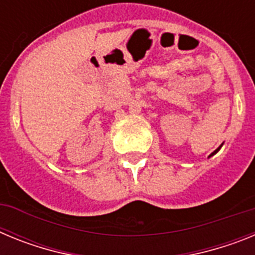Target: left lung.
<instances>
[{"instance_id":"8db88e82","label":"left lung","mask_w":255,"mask_h":255,"mask_svg":"<svg viewBox=\"0 0 255 255\" xmlns=\"http://www.w3.org/2000/svg\"><path fill=\"white\" fill-rule=\"evenodd\" d=\"M221 147H222V144H221V145H220V147H218V148H217V149H216V150H215V152H213V153H212V154H211V155H213V154H216V153H217V152H218V150H220V149H221ZM211 155H209V157H211Z\"/></svg>"}]
</instances>
